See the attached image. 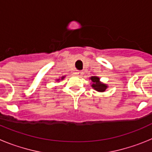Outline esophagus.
Masks as SVG:
<instances>
[{
    "instance_id": "esophagus-1",
    "label": "esophagus",
    "mask_w": 152,
    "mask_h": 152,
    "mask_svg": "<svg viewBox=\"0 0 152 152\" xmlns=\"http://www.w3.org/2000/svg\"><path fill=\"white\" fill-rule=\"evenodd\" d=\"M75 75L77 76V77H81L83 75V72H81V71H76V72H75Z\"/></svg>"
}]
</instances>
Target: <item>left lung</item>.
Segmentation results:
<instances>
[{
  "label": "left lung",
  "mask_w": 152,
  "mask_h": 152,
  "mask_svg": "<svg viewBox=\"0 0 152 152\" xmlns=\"http://www.w3.org/2000/svg\"><path fill=\"white\" fill-rule=\"evenodd\" d=\"M89 79L91 80V87L93 89H94L98 92H104L108 88V85L105 83L101 82L99 77L92 76Z\"/></svg>",
  "instance_id": "8db88e82"
}]
</instances>
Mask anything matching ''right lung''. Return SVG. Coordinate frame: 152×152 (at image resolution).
<instances>
[{"label": "right lung", "mask_w": 152, "mask_h": 152, "mask_svg": "<svg viewBox=\"0 0 152 152\" xmlns=\"http://www.w3.org/2000/svg\"><path fill=\"white\" fill-rule=\"evenodd\" d=\"M64 77H65V76H62V77H60L59 79H57V80H57V81H60V80H64Z\"/></svg>", "instance_id": "obj_1"}]
</instances>
